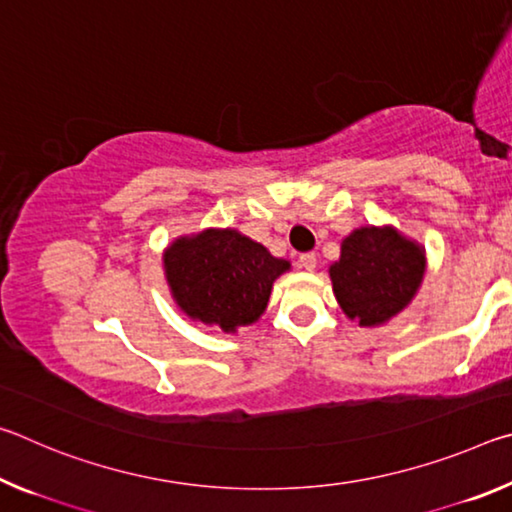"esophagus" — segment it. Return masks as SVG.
I'll return each instance as SVG.
<instances>
[{
    "label": "esophagus",
    "instance_id": "34e87169",
    "mask_svg": "<svg viewBox=\"0 0 512 512\" xmlns=\"http://www.w3.org/2000/svg\"><path fill=\"white\" fill-rule=\"evenodd\" d=\"M316 262H318V259H316V255H314V253H305V255L300 257V266L305 268V271H314V268H316Z\"/></svg>",
    "mask_w": 512,
    "mask_h": 512
}]
</instances>
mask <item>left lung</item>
Instances as JSON below:
<instances>
[{"mask_svg":"<svg viewBox=\"0 0 512 512\" xmlns=\"http://www.w3.org/2000/svg\"><path fill=\"white\" fill-rule=\"evenodd\" d=\"M427 271V253L393 225H361L341 241L329 266L336 302L361 327H379L411 305Z\"/></svg>","mask_w":512,"mask_h":512,"instance_id":"left-lung-1","label":"left lung"}]
</instances>
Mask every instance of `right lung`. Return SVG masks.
I'll return each mask as SVG.
<instances>
[{
    "instance_id": "add662e5",
    "label": "right lung",
    "mask_w": 512,
    "mask_h": 512,
    "mask_svg": "<svg viewBox=\"0 0 512 512\" xmlns=\"http://www.w3.org/2000/svg\"><path fill=\"white\" fill-rule=\"evenodd\" d=\"M171 298L194 323L237 334L266 311L273 282L291 262L273 257L235 228L180 235L162 253Z\"/></svg>"
}]
</instances>
